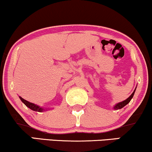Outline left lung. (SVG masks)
Returning a JSON list of instances; mask_svg holds the SVG:
<instances>
[{
    "label": "left lung",
    "mask_w": 152,
    "mask_h": 152,
    "mask_svg": "<svg viewBox=\"0 0 152 152\" xmlns=\"http://www.w3.org/2000/svg\"><path fill=\"white\" fill-rule=\"evenodd\" d=\"M136 88H137V86H136V87H135V90H134V91L133 92V93H132L131 95L129 97L127 98V99H126L125 100H124V101H122V102H118V103L116 104L115 105H114L113 109H114V110H119V109H121V108L124 107V106L126 105L128 103H129V102L131 101V100L132 98H133V97L134 94H135V90H136Z\"/></svg>",
    "instance_id": "1"
}]
</instances>
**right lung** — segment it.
Listing matches in <instances>:
<instances>
[{
  "label": "right lung",
  "instance_id": "add662e5",
  "mask_svg": "<svg viewBox=\"0 0 152 152\" xmlns=\"http://www.w3.org/2000/svg\"><path fill=\"white\" fill-rule=\"evenodd\" d=\"M19 98H20V100H21V102H23V103H24V105L26 106V107H28V108H30L31 110H33V111L42 112L46 111V110H49L48 108L42 107H40V106L36 105V104L32 103V102H30L27 101V100H26L23 99V98H21V96H19Z\"/></svg>",
  "mask_w": 152,
  "mask_h": 152
}]
</instances>
